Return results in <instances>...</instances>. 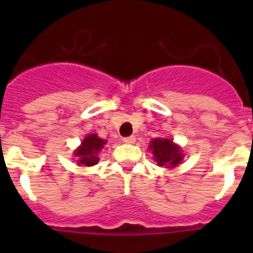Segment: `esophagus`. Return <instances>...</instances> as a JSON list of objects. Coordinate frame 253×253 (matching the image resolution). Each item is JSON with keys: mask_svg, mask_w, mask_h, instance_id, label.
Segmentation results:
<instances>
[{"mask_svg": "<svg viewBox=\"0 0 253 253\" xmlns=\"http://www.w3.org/2000/svg\"><path fill=\"white\" fill-rule=\"evenodd\" d=\"M123 142L128 143V144H131V143L135 142V137H134V135H130V137H125V138H123Z\"/></svg>", "mask_w": 253, "mask_h": 253, "instance_id": "esophagus-1", "label": "esophagus"}]
</instances>
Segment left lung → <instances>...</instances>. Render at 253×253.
Here are the masks:
<instances>
[{
	"instance_id": "8db88e82",
	"label": "left lung",
	"mask_w": 253,
	"mask_h": 253,
	"mask_svg": "<svg viewBox=\"0 0 253 253\" xmlns=\"http://www.w3.org/2000/svg\"><path fill=\"white\" fill-rule=\"evenodd\" d=\"M149 149L152 151L154 161L158 166L173 169L184 160V153L177 144L166 138H154L149 143Z\"/></svg>"
}]
</instances>
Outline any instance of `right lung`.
Listing matches in <instances>:
<instances>
[{"label":"right lung","mask_w":253,"mask_h":253,"mask_svg":"<svg viewBox=\"0 0 253 253\" xmlns=\"http://www.w3.org/2000/svg\"><path fill=\"white\" fill-rule=\"evenodd\" d=\"M105 144L106 140L97 137V134H88L73 153L77 157L78 166H95L99 162V153Z\"/></svg>","instance_id":"add662e5"}]
</instances>
